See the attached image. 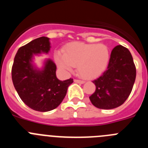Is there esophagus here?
<instances>
[{"instance_id":"1","label":"esophagus","mask_w":148,"mask_h":148,"mask_svg":"<svg viewBox=\"0 0 148 148\" xmlns=\"http://www.w3.org/2000/svg\"><path fill=\"white\" fill-rule=\"evenodd\" d=\"M74 82H76V83H79V84H84V81L83 80H79V79H75Z\"/></svg>"}]
</instances>
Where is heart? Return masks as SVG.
<instances>
[{
	"mask_svg": "<svg viewBox=\"0 0 148 148\" xmlns=\"http://www.w3.org/2000/svg\"><path fill=\"white\" fill-rule=\"evenodd\" d=\"M110 53L103 44L73 42L67 44L64 54L55 56L57 65L64 71L71 72L77 66L78 74L84 78L92 79L101 75L108 66Z\"/></svg>",
	"mask_w": 148,
	"mask_h": 148,
	"instance_id": "b5f03b06",
	"label": "heart"
}]
</instances>
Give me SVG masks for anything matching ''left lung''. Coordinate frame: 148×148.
Returning <instances> with one entry per match:
<instances>
[{"label":"left lung","mask_w":148,"mask_h":148,"mask_svg":"<svg viewBox=\"0 0 148 148\" xmlns=\"http://www.w3.org/2000/svg\"><path fill=\"white\" fill-rule=\"evenodd\" d=\"M136 70L127 48L118 45L113 49L107 70L94 80L95 91L90 100L99 109L110 110L124 104L133 89Z\"/></svg>","instance_id":"1"}]
</instances>
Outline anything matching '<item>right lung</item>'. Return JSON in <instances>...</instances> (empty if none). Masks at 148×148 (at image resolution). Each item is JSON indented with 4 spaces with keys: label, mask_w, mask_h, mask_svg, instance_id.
Here are the masks:
<instances>
[{
    "label": "right lung",
    "mask_w": 148,
    "mask_h": 148,
    "mask_svg": "<svg viewBox=\"0 0 148 148\" xmlns=\"http://www.w3.org/2000/svg\"><path fill=\"white\" fill-rule=\"evenodd\" d=\"M49 38L40 37L18 49L12 67L13 84L21 99L29 108L36 111L47 112L56 109L64 99L73 78L58 80L56 65L52 60L46 61L42 70L33 64V55L48 53Z\"/></svg>",
    "instance_id": "obj_1"
}]
</instances>
